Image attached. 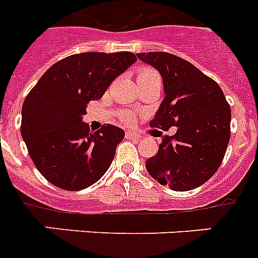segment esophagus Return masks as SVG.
I'll return each mask as SVG.
<instances>
[{"label":"esophagus","instance_id":"esophagus-1","mask_svg":"<svg viewBox=\"0 0 258 258\" xmlns=\"http://www.w3.org/2000/svg\"><path fill=\"white\" fill-rule=\"evenodd\" d=\"M125 138H127V139H139L140 136L138 135V134H135V133H133V131H127V133H125Z\"/></svg>","mask_w":258,"mask_h":258}]
</instances>
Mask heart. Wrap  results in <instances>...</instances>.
<instances>
[{"instance_id": "heart-1", "label": "heart", "mask_w": 258, "mask_h": 258, "mask_svg": "<svg viewBox=\"0 0 258 258\" xmlns=\"http://www.w3.org/2000/svg\"><path fill=\"white\" fill-rule=\"evenodd\" d=\"M152 75H158V73L151 68H140L139 70L136 71V78L143 79L148 78V77H152ZM122 119L125 123H133L134 122V115L130 112V111H125L122 114Z\"/></svg>"}]
</instances>
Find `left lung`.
Instances as JSON below:
<instances>
[{"mask_svg": "<svg viewBox=\"0 0 258 258\" xmlns=\"http://www.w3.org/2000/svg\"><path fill=\"white\" fill-rule=\"evenodd\" d=\"M160 73L165 96L151 127L169 130L158 154L146 162L148 173L173 190L200 187L216 173L231 138V107L212 78L188 60L164 53L138 54Z\"/></svg>", "mask_w": 258, "mask_h": 258, "instance_id": "8db88e82", "label": "left lung"}]
</instances>
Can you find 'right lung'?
Instances as JSON below:
<instances>
[{
	"mask_svg": "<svg viewBox=\"0 0 258 258\" xmlns=\"http://www.w3.org/2000/svg\"><path fill=\"white\" fill-rule=\"evenodd\" d=\"M136 60L134 53H81L66 56L42 75L22 106L21 135L47 181L66 190L93 185L108 169L124 131L103 124L91 133L82 122L87 103Z\"/></svg>",
	"mask_w": 258,
	"mask_h": 258,
	"instance_id": "1",
	"label": "right lung"
}]
</instances>
